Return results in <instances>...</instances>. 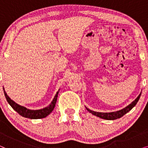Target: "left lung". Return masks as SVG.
<instances>
[{
    "label": "left lung",
    "instance_id": "obj_1",
    "mask_svg": "<svg viewBox=\"0 0 148 148\" xmlns=\"http://www.w3.org/2000/svg\"><path fill=\"white\" fill-rule=\"evenodd\" d=\"M141 93H140V94L137 96V98L135 99L134 101H133L130 104H129L128 106H127L125 108L121 109V110H117V111H114V112H96V111L90 110V108H87L86 106V108L87 110H88V112H90V113H92L93 115L94 116H96L99 117V118H101L102 119H105V120H116L117 119L121 118L123 116H124L125 114H127V112H129L131 109H132L133 107H134L136 104L138 102L139 100V98H140Z\"/></svg>",
    "mask_w": 148,
    "mask_h": 148
}]
</instances>
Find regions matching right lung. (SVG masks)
Masks as SVG:
<instances>
[{"label":"right lung","instance_id":"add662e5","mask_svg":"<svg viewBox=\"0 0 148 148\" xmlns=\"http://www.w3.org/2000/svg\"><path fill=\"white\" fill-rule=\"evenodd\" d=\"M3 91L4 94H5V98L7 99L8 103L10 104V106H11L16 112L19 113L21 116L25 117V118H28L31 119H38L45 118V117L48 116V115L52 112L54 107H55L56 101H57L58 94V93H59L60 89L58 90V92H56V94L54 97L53 100H52L51 103H50L48 106L41 109H38V110H32V109H29L26 108L25 106H21V105L17 104V103H16L15 101H13L12 99H11V98H9V96H8L7 93H6L4 88Z\"/></svg>","mask_w":148,"mask_h":148}]
</instances>
